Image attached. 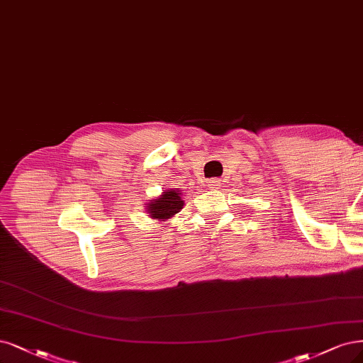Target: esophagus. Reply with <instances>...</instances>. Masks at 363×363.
Wrapping results in <instances>:
<instances>
[{"mask_svg":"<svg viewBox=\"0 0 363 363\" xmlns=\"http://www.w3.org/2000/svg\"><path fill=\"white\" fill-rule=\"evenodd\" d=\"M219 183H220V182H219L218 179H213V180H210V182H208V184H210V186H213V187L219 186Z\"/></svg>","mask_w":363,"mask_h":363,"instance_id":"1","label":"esophagus"}]
</instances>
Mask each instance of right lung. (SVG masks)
I'll list each match as a JSON object with an SVG mask.
<instances>
[{
	"mask_svg": "<svg viewBox=\"0 0 363 363\" xmlns=\"http://www.w3.org/2000/svg\"><path fill=\"white\" fill-rule=\"evenodd\" d=\"M182 208H183L182 194L179 191L169 189L148 204V213H150V218L165 220L179 213Z\"/></svg>",
	"mask_w": 363,
	"mask_h": 363,
	"instance_id": "obj_1",
	"label": "right lung"
}]
</instances>
